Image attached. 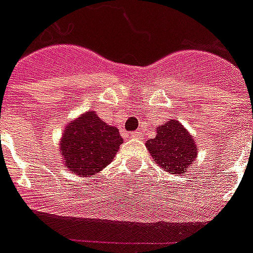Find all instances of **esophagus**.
Masks as SVG:
<instances>
[{"label": "esophagus", "mask_w": 253, "mask_h": 253, "mask_svg": "<svg viewBox=\"0 0 253 253\" xmlns=\"http://www.w3.org/2000/svg\"><path fill=\"white\" fill-rule=\"evenodd\" d=\"M142 135H143V133H142L141 130H135L133 131V133H130L131 138H135V139H141Z\"/></svg>", "instance_id": "esophagus-1"}]
</instances>
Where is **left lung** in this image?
Instances as JSON below:
<instances>
[{
	"instance_id": "1",
	"label": "left lung",
	"mask_w": 253,
	"mask_h": 253,
	"mask_svg": "<svg viewBox=\"0 0 253 253\" xmlns=\"http://www.w3.org/2000/svg\"><path fill=\"white\" fill-rule=\"evenodd\" d=\"M146 147L154 162L172 174H185L198 156L197 142L177 120L158 125L155 138L146 141Z\"/></svg>"
}]
</instances>
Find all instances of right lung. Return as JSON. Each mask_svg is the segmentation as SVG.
Masks as SVG:
<instances>
[{"label": "right lung", "instance_id": "obj_1", "mask_svg": "<svg viewBox=\"0 0 253 253\" xmlns=\"http://www.w3.org/2000/svg\"><path fill=\"white\" fill-rule=\"evenodd\" d=\"M123 138L116 126L108 125L95 111L72 119L59 142L63 164L77 176H94L112 162Z\"/></svg>", "mask_w": 253, "mask_h": 253}]
</instances>
